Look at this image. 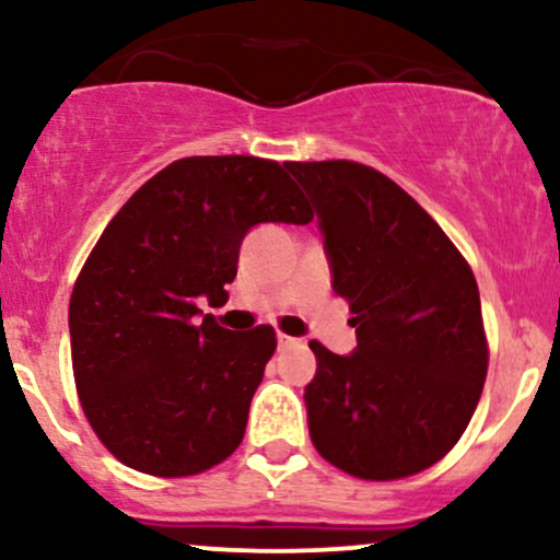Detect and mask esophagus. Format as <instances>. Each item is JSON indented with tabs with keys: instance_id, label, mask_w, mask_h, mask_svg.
<instances>
[{
	"instance_id": "34e87169",
	"label": "esophagus",
	"mask_w": 560,
	"mask_h": 560,
	"mask_svg": "<svg viewBox=\"0 0 560 560\" xmlns=\"http://www.w3.org/2000/svg\"><path fill=\"white\" fill-rule=\"evenodd\" d=\"M292 345H298V339L287 337V334H279V347H281V350H284V347H292Z\"/></svg>"
}]
</instances>
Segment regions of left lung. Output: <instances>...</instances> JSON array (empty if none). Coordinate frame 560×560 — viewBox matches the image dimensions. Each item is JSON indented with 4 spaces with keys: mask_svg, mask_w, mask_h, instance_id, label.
Segmentation results:
<instances>
[{
    "mask_svg": "<svg viewBox=\"0 0 560 560\" xmlns=\"http://www.w3.org/2000/svg\"><path fill=\"white\" fill-rule=\"evenodd\" d=\"M287 168L316 202L331 287L358 334L352 355L311 342L313 445L350 477H413L455 447L485 387L477 279L440 223L384 173L352 160Z\"/></svg>",
    "mask_w": 560,
    "mask_h": 560,
    "instance_id": "left-lung-1",
    "label": "left lung"
}]
</instances>
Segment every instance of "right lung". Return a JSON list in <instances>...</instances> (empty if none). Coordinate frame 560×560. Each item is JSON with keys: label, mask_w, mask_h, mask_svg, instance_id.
Instances as JSON below:
<instances>
[{"label": "right lung", "mask_w": 560, "mask_h": 560, "mask_svg": "<svg viewBox=\"0 0 560 560\" xmlns=\"http://www.w3.org/2000/svg\"><path fill=\"white\" fill-rule=\"evenodd\" d=\"M268 221H313L284 165L182 158L96 240L70 294V355L83 413L124 466L195 477L240 447L276 331L197 320V298H229L244 234Z\"/></svg>", "instance_id": "add662e5"}]
</instances>
